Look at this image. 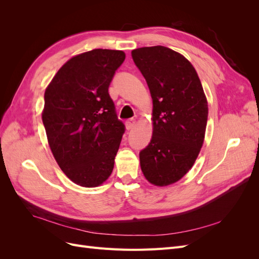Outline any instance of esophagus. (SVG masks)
I'll use <instances>...</instances> for the list:
<instances>
[{"mask_svg": "<svg viewBox=\"0 0 259 259\" xmlns=\"http://www.w3.org/2000/svg\"><path fill=\"white\" fill-rule=\"evenodd\" d=\"M125 125H126V128H127L128 131H131V130H133V128L135 127L136 120H135V119H131V120H128L126 123H125Z\"/></svg>", "mask_w": 259, "mask_h": 259, "instance_id": "34e87169", "label": "esophagus"}]
</instances>
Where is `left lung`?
Instances as JSON below:
<instances>
[{
    "label": "left lung",
    "mask_w": 259,
    "mask_h": 259,
    "mask_svg": "<svg viewBox=\"0 0 259 259\" xmlns=\"http://www.w3.org/2000/svg\"><path fill=\"white\" fill-rule=\"evenodd\" d=\"M153 101L152 137L139 153L149 183L166 187L191 169L204 143L207 99L199 75L182 54L165 46L132 51Z\"/></svg>",
    "instance_id": "1"
}]
</instances>
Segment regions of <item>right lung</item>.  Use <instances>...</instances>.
I'll return each mask as SVG.
<instances>
[{"label":"right lung","mask_w":259,"mask_h":259,"mask_svg":"<svg viewBox=\"0 0 259 259\" xmlns=\"http://www.w3.org/2000/svg\"><path fill=\"white\" fill-rule=\"evenodd\" d=\"M125 53L93 50L62 66L44 94L42 120L55 160L74 184L94 188L111 175L124 124L108 89Z\"/></svg>","instance_id":"add662e5"}]
</instances>
